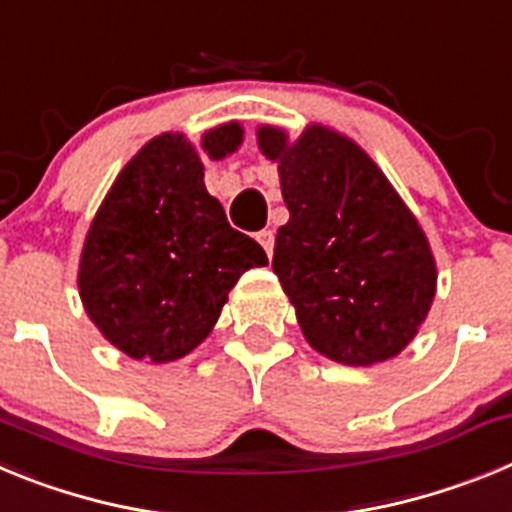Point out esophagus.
I'll return each instance as SVG.
<instances>
[{
  "mask_svg": "<svg viewBox=\"0 0 512 512\" xmlns=\"http://www.w3.org/2000/svg\"><path fill=\"white\" fill-rule=\"evenodd\" d=\"M256 241L264 246L266 256H271V251H274V233L271 230H261V233H256Z\"/></svg>",
  "mask_w": 512,
  "mask_h": 512,
  "instance_id": "1",
  "label": "esophagus"
}]
</instances>
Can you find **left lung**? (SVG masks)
I'll use <instances>...</instances> for the list:
<instances>
[{"mask_svg":"<svg viewBox=\"0 0 512 512\" xmlns=\"http://www.w3.org/2000/svg\"><path fill=\"white\" fill-rule=\"evenodd\" d=\"M277 164L289 220L274 241V274L318 354L346 366L395 359L436 297V259L418 217L364 148L310 122L300 138L256 130Z\"/></svg>","mask_w":512,"mask_h":512,"instance_id":"8db88e82","label":"left lung"}]
</instances>
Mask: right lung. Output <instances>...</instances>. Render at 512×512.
<instances>
[{"label": "right lung", "instance_id": "1", "mask_svg": "<svg viewBox=\"0 0 512 512\" xmlns=\"http://www.w3.org/2000/svg\"><path fill=\"white\" fill-rule=\"evenodd\" d=\"M241 143L235 120L205 130L200 146L161 133L104 194L76 284L89 320L130 359L169 364L187 356L210 336L243 271L269 264L205 187L202 153L220 161Z\"/></svg>", "mask_w": 512, "mask_h": 512}]
</instances>
